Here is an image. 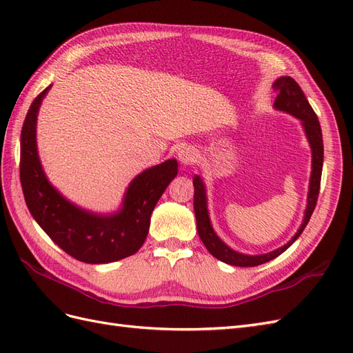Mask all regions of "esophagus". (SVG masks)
I'll list each match as a JSON object with an SVG mask.
<instances>
[{"label": "esophagus", "instance_id": "esophagus-1", "mask_svg": "<svg viewBox=\"0 0 353 353\" xmlns=\"http://www.w3.org/2000/svg\"><path fill=\"white\" fill-rule=\"evenodd\" d=\"M197 157H199L197 150L193 147H190V145H185V147L179 148V150H178V160L184 168L194 165L197 162Z\"/></svg>", "mask_w": 353, "mask_h": 353}]
</instances>
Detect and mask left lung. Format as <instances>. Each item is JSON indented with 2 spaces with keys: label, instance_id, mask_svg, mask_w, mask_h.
Returning <instances> with one entry per match:
<instances>
[{
  "label": "left lung",
  "instance_id": "1",
  "mask_svg": "<svg viewBox=\"0 0 353 353\" xmlns=\"http://www.w3.org/2000/svg\"><path fill=\"white\" fill-rule=\"evenodd\" d=\"M272 87L279 91V95L274 101V109L279 112H284L287 114H292L296 119L301 121L302 128L306 135V140L311 147L312 153V170L311 178H309V188H307V199H306V209L303 213V219L301 227L296 231L292 240H288L281 248L275 249L270 253L262 254H245L237 250L231 249L227 243H223L221 237L215 232L212 227L209 209H208V193L205 181L200 175H194L193 185H194V213L197 221V232L199 237L206 245L208 252L215 256L223 263H228L232 266H258L265 262H270L275 259L285 252L290 245L299 239V236L303 232L305 227L307 225L309 219L312 216V212L316 205V199L319 193V184H321V172H323V162H324V144H323V132L321 125L318 122V117L312 110L311 104L307 103L302 88L299 87L297 82L290 77H280L275 79Z\"/></svg>",
  "mask_w": 353,
  "mask_h": 353
}]
</instances>
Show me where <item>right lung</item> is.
Masks as SVG:
<instances>
[{
	"label": "right lung",
	"mask_w": 353,
	"mask_h": 353,
	"mask_svg": "<svg viewBox=\"0 0 353 353\" xmlns=\"http://www.w3.org/2000/svg\"><path fill=\"white\" fill-rule=\"evenodd\" d=\"M50 88L30 104L20 135V183L30 215L60 249L81 262L110 263L128 258L147 239L156 203L178 174L176 159L138 174L114 212L99 213L74 205L50 183L38 154V112Z\"/></svg>",
	"instance_id": "add662e5"
}]
</instances>
